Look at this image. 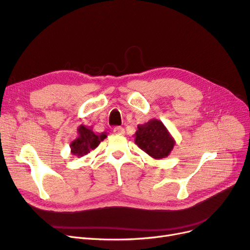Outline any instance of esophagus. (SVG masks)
<instances>
[{
    "label": "esophagus",
    "instance_id": "34e87169",
    "mask_svg": "<svg viewBox=\"0 0 250 250\" xmlns=\"http://www.w3.org/2000/svg\"><path fill=\"white\" fill-rule=\"evenodd\" d=\"M113 132L116 133V134H119V135H124L125 134V128L123 126H115L113 128Z\"/></svg>",
    "mask_w": 250,
    "mask_h": 250
}]
</instances>
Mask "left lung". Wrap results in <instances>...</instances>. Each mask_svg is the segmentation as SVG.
I'll list each match as a JSON object with an SVG mask.
<instances>
[{
    "instance_id": "1",
    "label": "left lung",
    "mask_w": 250,
    "mask_h": 250,
    "mask_svg": "<svg viewBox=\"0 0 250 250\" xmlns=\"http://www.w3.org/2000/svg\"><path fill=\"white\" fill-rule=\"evenodd\" d=\"M135 143L151 158L159 160L169 156L175 142L162 122L151 119L146 124L138 125Z\"/></svg>"
}]
</instances>
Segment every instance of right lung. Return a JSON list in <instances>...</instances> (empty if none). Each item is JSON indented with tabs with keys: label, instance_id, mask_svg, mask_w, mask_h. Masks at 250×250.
Here are the masks:
<instances>
[{
	"label": "right lung",
	"instance_id": "1",
	"mask_svg": "<svg viewBox=\"0 0 250 250\" xmlns=\"http://www.w3.org/2000/svg\"><path fill=\"white\" fill-rule=\"evenodd\" d=\"M79 136L70 143L71 154L77 157H83L88 154L91 149L99 146V144L106 138L107 135L104 133L96 135L91 127L85 125H80L78 128Z\"/></svg>",
	"mask_w": 250,
	"mask_h": 250
}]
</instances>
